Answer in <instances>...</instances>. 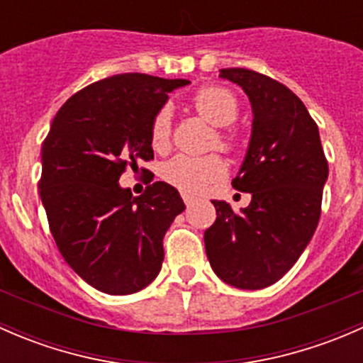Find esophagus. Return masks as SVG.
I'll return each instance as SVG.
<instances>
[{
  "mask_svg": "<svg viewBox=\"0 0 363 363\" xmlns=\"http://www.w3.org/2000/svg\"><path fill=\"white\" fill-rule=\"evenodd\" d=\"M181 196H182V200H184L186 205H191L193 202H195V196L189 195V193H181Z\"/></svg>",
  "mask_w": 363,
  "mask_h": 363,
  "instance_id": "esophagus-1",
  "label": "esophagus"
}]
</instances>
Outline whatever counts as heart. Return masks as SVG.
<instances>
[{
  "instance_id": "obj_1",
  "label": "heart",
  "mask_w": 363,
  "mask_h": 363,
  "mask_svg": "<svg viewBox=\"0 0 363 363\" xmlns=\"http://www.w3.org/2000/svg\"><path fill=\"white\" fill-rule=\"evenodd\" d=\"M191 107L202 119L218 126L212 145H218L221 151H232L235 147V137L232 131L225 130L239 116V101L232 91L219 86L202 87L191 98ZM172 123L167 108L155 113L149 126V138L155 151H164L170 144ZM225 174V164L216 155L208 156H186L179 155L168 160L161 168V177L168 184L188 193H200L211 182L218 181Z\"/></svg>"
}]
</instances>
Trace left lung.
<instances>
[{"label":"left lung","mask_w":363,"mask_h":363,"mask_svg":"<svg viewBox=\"0 0 363 363\" xmlns=\"http://www.w3.org/2000/svg\"><path fill=\"white\" fill-rule=\"evenodd\" d=\"M219 77L239 84L251 101L250 149L232 181L251 193V203L233 212L212 202L216 221L205 230V252L219 279L262 290L295 265L314 235L328 161L318 124L294 91L246 68H225Z\"/></svg>","instance_id":"8db88e82"}]
</instances>
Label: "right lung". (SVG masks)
<instances>
[{
	"mask_svg": "<svg viewBox=\"0 0 363 363\" xmlns=\"http://www.w3.org/2000/svg\"><path fill=\"white\" fill-rule=\"evenodd\" d=\"M186 84L145 73L98 80L65 101L43 140L38 188L50 233L68 265L104 294L130 295L156 279L164 233L184 211L167 182L133 196L117 181L155 158L151 119Z\"/></svg>",
	"mask_w": 363,
	"mask_h": 363,
	"instance_id": "obj_1",
	"label": "right lung"
}]
</instances>
